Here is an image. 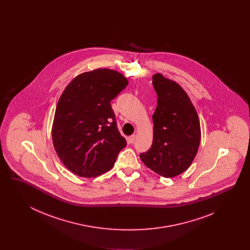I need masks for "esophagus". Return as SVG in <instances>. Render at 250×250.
<instances>
[{"label": "esophagus", "mask_w": 250, "mask_h": 250, "mask_svg": "<svg viewBox=\"0 0 250 250\" xmlns=\"http://www.w3.org/2000/svg\"><path fill=\"white\" fill-rule=\"evenodd\" d=\"M135 139H136V136H135V135H132L130 137H128L127 142L129 143H134V142H135Z\"/></svg>", "instance_id": "obj_1"}]
</instances>
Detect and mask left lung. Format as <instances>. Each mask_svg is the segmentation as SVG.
<instances>
[{"label":"left lung","mask_w":250,"mask_h":250,"mask_svg":"<svg viewBox=\"0 0 250 250\" xmlns=\"http://www.w3.org/2000/svg\"><path fill=\"white\" fill-rule=\"evenodd\" d=\"M157 106L153 115L154 139L151 148L140 155L155 173L169 178L187 170L201 142L198 113L188 94L161 74L153 77Z\"/></svg>","instance_id":"left-lung-1"}]
</instances>
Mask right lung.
I'll use <instances>...</instances> for the list:
<instances>
[{
    "mask_svg": "<svg viewBox=\"0 0 250 250\" xmlns=\"http://www.w3.org/2000/svg\"><path fill=\"white\" fill-rule=\"evenodd\" d=\"M127 84L118 72L99 68L76 77L61 95L52 141L61 161L73 173L88 178L103 174L126 146L110 101Z\"/></svg>",
    "mask_w": 250,
    "mask_h": 250,
    "instance_id": "right-lung-1",
    "label": "right lung"
}]
</instances>
